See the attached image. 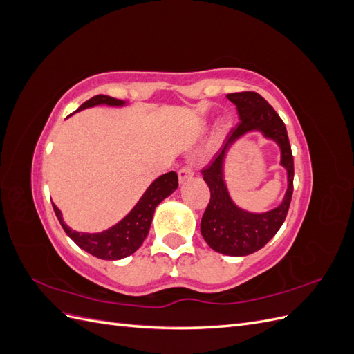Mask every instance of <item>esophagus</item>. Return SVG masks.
Masks as SVG:
<instances>
[{
    "label": "esophagus",
    "mask_w": 354,
    "mask_h": 354,
    "mask_svg": "<svg viewBox=\"0 0 354 354\" xmlns=\"http://www.w3.org/2000/svg\"><path fill=\"white\" fill-rule=\"evenodd\" d=\"M192 177H194V169H192V167L185 165V167H181L178 169V181H180V183H185V181H187Z\"/></svg>",
    "instance_id": "34e87169"
}]
</instances>
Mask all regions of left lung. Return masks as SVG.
Returning <instances> with one entry per match:
<instances>
[{
	"mask_svg": "<svg viewBox=\"0 0 354 354\" xmlns=\"http://www.w3.org/2000/svg\"><path fill=\"white\" fill-rule=\"evenodd\" d=\"M227 99L236 106L241 121L232 128L218 152L202 169L211 198L201 220V233L214 251L224 255L243 257L261 250L283 224L294 192V158L283 121L259 93H232L227 94ZM254 129L261 131L265 136L280 145L281 165L288 171V189L283 203L263 214H252L234 206L222 176L227 149L239 136Z\"/></svg>",
	"mask_w": 354,
	"mask_h": 354,
	"instance_id": "left-lung-1",
	"label": "left lung"
}]
</instances>
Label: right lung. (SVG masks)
<instances>
[{"mask_svg":"<svg viewBox=\"0 0 354 354\" xmlns=\"http://www.w3.org/2000/svg\"><path fill=\"white\" fill-rule=\"evenodd\" d=\"M97 104L124 106L125 102L109 97V95L99 94L82 103L75 112L93 108V106ZM177 187L178 177L174 171H169V173L158 177L153 183L147 187L140 201L136 203V207L128 212L120 223H116L111 229L100 233H82L72 230L71 227L66 226L65 221H63L62 212L55 203H53V208H55V212L63 230L66 232L68 236L77 243L81 250L87 251L88 254L102 260H121L140 248V245L147 236L149 229H151L155 208L167 196L173 194Z\"/></svg>","mask_w":354,"mask_h":354,"instance_id":"obj_1","label":"right lung"}]
</instances>
